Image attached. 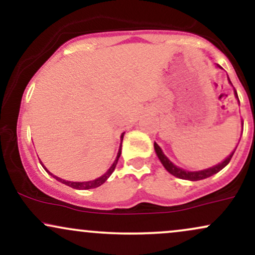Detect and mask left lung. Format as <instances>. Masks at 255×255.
I'll return each instance as SVG.
<instances>
[{
  "instance_id": "1",
  "label": "left lung",
  "mask_w": 255,
  "mask_h": 255,
  "mask_svg": "<svg viewBox=\"0 0 255 255\" xmlns=\"http://www.w3.org/2000/svg\"><path fill=\"white\" fill-rule=\"evenodd\" d=\"M216 67H217V68H219V69H223L221 66H219V64H216ZM228 81H229V84L231 85V86H233V84H231L229 77H228ZM234 95H235V97H236V99H238V102L240 104V101H239V97H238V92H236L235 89H234ZM241 126H242V130H244V124H242V121H241ZM241 135H242V133H241ZM239 142H240V140H239ZM238 145H236V147H238ZM153 146H154V151H156L158 159L160 160V163H162L163 166H164V168L166 169V171L170 172V174L174 175L175 177L182 178V180H188V181L204 180V178H207V177L212 176V175L217 174V172L221 171L222 169L224 168V166L228 165V163L230 162L231 157H233L234 152H235V150H236V147L234 148V150L230 152L229 156H228L227 158H224V159L222 160L221 163H218V164L210 166V168H207V169H203V170L191 171V170H186V169H182V168H180V166L175 165L174 163H172L171 160L165 156L164 152H163L162 148L158 146L157 142H154Z\"/></svg>"
}]
</instances>
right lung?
<instances>
[{
  "label": "right lung",
  "mask_w": 255,
  "mask_h": 255,
  "mask_svg": "<svg viewBox=\"0 0 255 255\" xmlns=\"http://www.w3.org/2000/svg\"><path fill=\"white\" fill-rule=\"evenodd\" d=\"M124 135H125V131H124V133L121 134V144H120L119 152H118V156H116V159L114 160V163H113V164H111L110 168L108 169V170H107V172H105V174H103V175H102V176H99V177H97V178H95V180H91V181H83V182H74V181H67V180H63V178H61V177H58V176H55L54 174H51V172L49 171L48 169L45 168V166H44V164H43L42 160H39V162H40V164H42L43 168L45 169V171L48 172L49 175H51V176L54 177L55 180H57L58 182H61V183H63V184H67V186L72 187V188H74V189H92V188H97V187L102 186V184H103V183L105 182V181H107L108 178L110 177V175L113 174L114 170H115L116 164H118L119 158H120V156H121L122 140H124Z\"/></svg>",
  "instance_id": "add662e5"
}]
</instances>
